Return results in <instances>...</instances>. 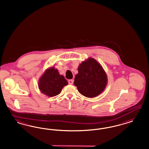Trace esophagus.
<instances>
[{
	"label": "esophagus",
	"mask_w": 149,
	"mask_h": 149,
	"mask_svg": "<svg viewBox=\"0 0 149 149\" xmlns=\"http://www.w3.org/2000/svg\"><path fill=\"white\" fill-rule=\"evenodd\" d=\"M73 83V79H69L68 80V84H72Z\"/></svg>",
	"instance_id": "1"
}]
</instances>
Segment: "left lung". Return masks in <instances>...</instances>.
<instances>
[{"label": "left lung", "mask_w": 149, "mask_h": 149, "mask_svg": "<svg viewBox=\"0 0 149 149\" xmlns=\"http://www.w3.org/2000/svg\"><path fill=\"white\" fill-rule=\"evenodd\" d=\"M78 71L74 84L83 95L93 98L104 91L107 83V76L97 61L92 58L83 61L78 67Z\"/></svg>", "instance_id": "1"}]
</instances>
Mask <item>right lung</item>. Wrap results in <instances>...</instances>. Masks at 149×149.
Segmentation results:
<instances>
[{"mask_svg": "<svg viewBox=\"0 0 149 149\" xmlns=\"http://www.w3.org/2000/svg\"><path fill=\"white\" fill-rule=\"evenodd\" d=\"M68 84L65 77L60 75L57 70L51 67L47 70L39 82L41 92L49 97H54L60 93L62 89Z\"/></svg>", "mask_w": 149, "mask_h": 149, "instance_id": "add662e5", "label": "right lung"}]
</instances>
